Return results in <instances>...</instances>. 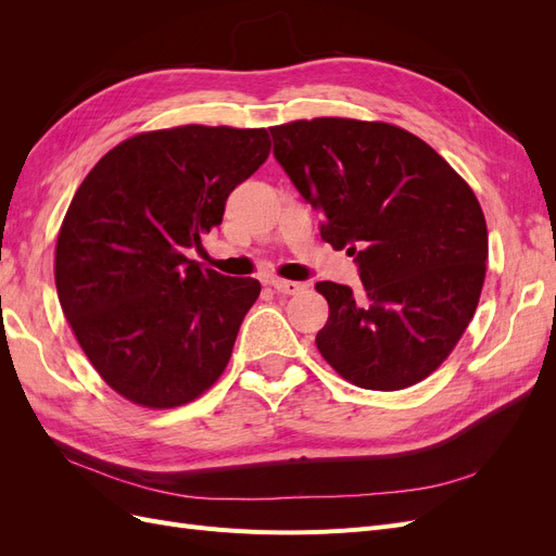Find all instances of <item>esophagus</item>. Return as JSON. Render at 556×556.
<instances>
[{
  "label": "esophagus",
  "instance_id": "34e87169",
  "mask_svg": "<svg viewBox=\"0 0 556 556\" xmlns=\"http://www.w3.org/2000/svg\"><path fill=\"white\" fill-rule=\"evenodd\" d=\"M271 288H274L278 294H299L301 290H306V285H304V282H294V280L274 278V280H271Z\"/></svg>",
  "mask_w": 556,
  "mask_h": 556
}]
</instances>
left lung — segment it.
Here are the masks:
<instances>
[{
	"instance_id": "left-lung-1",
	"label": "left lung",
	"mask_w": 556,
	"mask_h": 556,
	"mask_svg": "<svg viewBox=\"0 0 556 556\" xmlns=\"http://www.w3.org/2000/svg\"><path fill=\"white\" fill-rule=\"evenodd\" d=\"M274 157L325 215L319 237L355 257L364 292L317 282V350L352 384L394 392L443 364L473 319L486 225L473 190L415 134L348 117L268 129Z\"/></svg>"
}]
</instances>
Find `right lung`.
Wrapping results in <instances>:
<instances>
[{"label": "right lung", "mask_w": 556, "mask_h": 556, "mask_svg": "<svg viewBox=\"0 0 556 556\" xmlns=\"http://www.w3.org/2000/svg\"><path fill=\"white\" fill-rule=\"evenodd\" d=\"M266 129L185 125L115 146L80 182L55 248L66 323L97 374L146 408L182 406L223 376L262 285L188 250L268 157Z\"/></svg>", "instance_id": "1"}]
</instances>
